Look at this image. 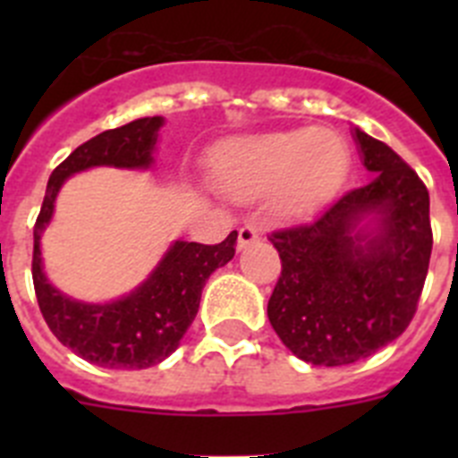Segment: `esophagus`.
Returning <instances> with one entry per match:
<instances>
[{
    "label": "esophagus",
    "instance_id": "34e87169",
    "mask_svg": "<svg viewBox=\"0 0 458 458\" xmlns=\"http://www.w3.org/2000/svg\"><path fill=\"white\" fill-rule=\"evenodd\" d=\"M259 238H261V233H259L257 226H252V225L241 226V229H238V250L250 248V245L259 242Z\"/></svg>",
    "mask_w": 458,
    "mask_h": 458
}]
</instances>
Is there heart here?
<instances>
[{"label": "heart", "mask_w": 458, "mask_h": 458, "mask_svg": "<svg viewBox=\"0 0 458 458\" xmlns=\"http://www.w3.org/2000/svg\"><path fill=\"white\" fill-rule=\"evenodd\" d=\"M349 144L330 128H298L233 141L216 151L213 183L233 199L273 190L275 210L298 216L317 208L349 172Z\"/></svg>", "instance_id": "b5f03b06"}]
</instances>
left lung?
<instances>
[{"mask_svg": "<svg viewBox=\"0 0 458 458\" xmlns=\"http://www.w3.org/2000/svg\"><path fill=\"white\" fill-rule=\"evenodd\" d=\"M355 141L376 179L307 225L268 236L282 259L270 326L291 353L318 367L369 358L406 330L434 248L427 185L380 140L355 128ZM369 215L372 229L358 230Z\"/></svg>", "mask_w": 458, "mask_h": 458, "instance_id": "1", "label": "left lung"}]
</instances>
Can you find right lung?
I'll use <instances>...</instances> for the list:
<instances>
[{
	"mask_svg": "<svg viewBox=\"0 0 458 458\" xmlns=\"http://www.w3.org/2000/svg\"><path fill=\"white\" fill-rule=\"evenodd\" d=\"M163 121V116H144L100 132L75 148L52 172L34 225L31 277L40 314L64 346L91 365L107 369H147L169 358L197 317L206 279L236 254V232L217 245L176 241L144 284L131 295L103 305L72 301L47 282L40 261V233L50 222L64 181L100 165L151 167Z\"/></svg>",
	"mask_w": 458,
	"mask_h": 458,
	"instance_id": "obj_1",
	"label": "right lung"
}]
</instances>
